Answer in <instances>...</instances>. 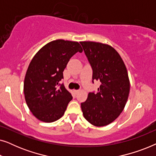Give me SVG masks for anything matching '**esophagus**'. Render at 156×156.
<instances>
[{
    "mask_svg": "<svg viewBox=\"0 0 156 156\" xmlns=\"http://www.w3.org/2000/svg\"><path fill=\"white\" fill-rule=\"evenodd\" d=\"M74 93H75V94H77V93H79V91H80V90H76V89H74Z\"/></svg>",
    "mask_w": 156,
    "mask_h": 156,
    "instance_id": "obj_1",
    "label": "esophagus"
}]
</instances>
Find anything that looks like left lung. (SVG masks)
Returning <instances> with one entry per match:
<instances>
[{"mask_svg":"<svg viewBox=\"0 0 156 156\" xmlns=\"http://www.w3.org/2000/svg\"><path fill=\"white\" fill-rule=\"evenodd\" d=\"M92 68V82H100L98 92H89L81 104L84 117L95 126H104L118 118L130 91L126 67L117 51L101 42H80Z\"/></svg>","mask_w":156,"mask_h":156,"instance_id":"1","label":"left lung"}]
</instances>
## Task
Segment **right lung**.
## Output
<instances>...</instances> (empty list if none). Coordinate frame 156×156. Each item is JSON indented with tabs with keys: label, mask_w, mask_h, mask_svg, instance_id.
<instances>
[{
	"label": "right lung",
	"mask_w": 156,
	"mask_h": 156,
	"mask_svg": "<svg viewBox=\"0 0 156 156\" xmlns=\"http://www.w3.org/2000/svg\"><path fill=\"white\" fill-rule=\"evenodd\" d=\"M78 42L57 40L42 47L33 57L24 80L25 99L38 120L51 123L65 114L72 96L60 81L69 59L82 52Z\"/></svg>",
	"instance_id": "obj_1"
}]
</instances>
